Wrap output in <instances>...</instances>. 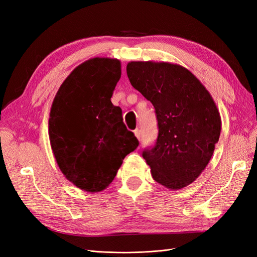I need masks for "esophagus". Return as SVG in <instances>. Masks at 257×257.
Masks as SVG:
<instances>
[{"instance_id": "esophagus-1", "label": "esophagus", "mask_w": 257, "mask_h": 257, "mask_svg": "<svg viewBox=\"0 0 257 257\" xmlns=\"http://www.w3.org/2000/svg\"><path fill=\"white\" fill-rule=\"evenodd\" d=\"M135 136L137 137V139L138 141H141V138H142V132H141V130H135Z\"/></svg>"}]
</instances>
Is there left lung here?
<instances>
[{
  "instance_id": "left-lung-1",
  "label": "left lung",
  "mask_w": 257,
  "mask_h": 257,
  "mask_svg": "<svg viewBox=\"0 0 257 257\" xmlns=\"http://www.w3.org/2000/svg\"><path fill=\"white\" fill-rule=\"evenodd\" d=\"M131 84L152 103L159 135L143 152L153 179L180 190L203 173L221 133V116L212 96L185 67L167 62L132 61Z\"/></svg>"
}]
</instances>
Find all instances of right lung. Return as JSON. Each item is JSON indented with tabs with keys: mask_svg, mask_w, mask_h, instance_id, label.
Here are the masks:
<instances>
[{
	"mask_svg": "<svg viewBox=\"0 0 257 257\" xmlns=\"http://www.w3.org/2000/svg\"><path fill=\"white\" fill-rule=\"evenodd\" d=\"M120 77L119 60L90 59L68 75L51 106L53 155L67 180L85 192L105 190L139 145L110 100Z\"/></svg>",
	"mask_w": 257,
	"mask_h": 257,
	"instance_id": "obj_1",
	"label": "right lung"
}]
</instances>
